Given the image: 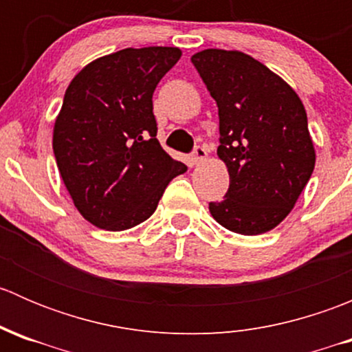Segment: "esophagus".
Listing matches in <instances>:
<instances>
[{
    "label": "esophagus",
    "mask_w": 352,
    "mask_h": 352,
    "mask_svg": "<svg viewBox=\"0 0 352 352\" xmlns=\"http://www.w3.org/2000/svg\"><path fill=\"white\" fill-rule=\"evenodd\" d=\"M206 156H208V150H206L204 146H196V148H194V151H192L194 162H196V163L202 162V160H206Z\"/></svg>",
    "instance_id": "1"
}]
</instances>
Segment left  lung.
<instances>
[{
	"instance_id": "8db88e82",
	"label": "left lung",
	"mask_w": 352,
	"mask_h": 352,
	"mask_svg": "<svg viewBox=\"0 0 352 352\" xmlns=\"http://www.w3.org/2000/svg\"><path fill=\"white\" fill-rule=\"evenodd\" d=\"M190 61L218 105V156L230 173L225 197L209 202V211L230 232H269L289 214L315 168L303 104L243 52L206 49Z\"/></svg>"
}]
</instances>
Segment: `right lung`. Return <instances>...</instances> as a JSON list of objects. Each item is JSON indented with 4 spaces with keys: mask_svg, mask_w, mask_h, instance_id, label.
I'll return each instance as SVG.
<instances>
[{
    "mask_svg": "<svg viewBox=\"0 0 352 352\" xmlns=\"http://www.w3.org/2000/svg\"><path fill=\"white\" fill-rule=\"evenodd\" d=\"M180 56L177 47L122 49L85 66L67 87L52 150L74 206L98 228L143 223L187 170L160 146L153 113L156 85Z\"/></svg>",
    "mask_w": 352,
    "mask_h": 352,
    "instance_id": "right-lung-1",
    "label": "right lung"
}]
</instances>
